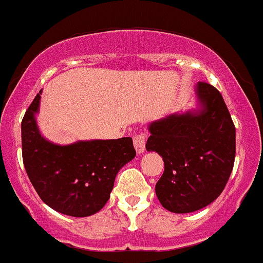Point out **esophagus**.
<instances>
[{"label":"esophagus","mask_w":263,"mask_h":263,"mask_svg":"<svg viewBox=\"0 0 263 263\" xmlns=\"http://www.w3.org/2000/svg\"><path fill=\"white\" fill-rule=\"evenodd\" d=\"M133 143H134V147L138 154H143L145 152V137L144 135H135L133 138Z\"/></svg>","instance_id":"34e87169"}]
</instances>
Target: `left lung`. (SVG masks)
<instances>
[{
	"instance_id": "obj_1",
	"label": "left lung",
	"mask_w": 263,
	"mask_h": 263,
	"mask_svg": "<svg viewBox=\"0 0 263 263\" xmlns=\"http://www.w3.org/2000/svg\"><path fill=\"white\" fill-rule=\"evenodd\" d=\"M195 109L169 114L149 124L147 152L163 158L155 185L163 208L175 214L210 205L226 186L234 167L236 129L222 96L211 84L195 85Z\"/></svg>"
}]
</instances>
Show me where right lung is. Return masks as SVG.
I'll return each instance as SVG.
<instances>
[{"label": "right lung", "instance_id": "1", "mask_svg": "<svg viewBox=\"0 0 263 263\" xmlns=\"http://www.w3.org/2000/svg\"><path fill=\"white\" fill-rule=\"evenodd\" d=\"M37 94L21 124L25 169L42 201L73 217H87L103 209L116 176L135 158L132 138L78 140L61 145L47 140L37 124Z\"/></svg>", "mask_w": 263, "mask_h": 263}]
</instances>
